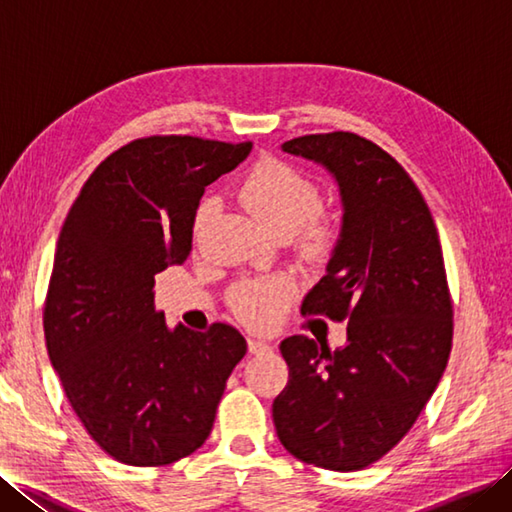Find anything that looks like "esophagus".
Returning <instances> with one entry per match:
<instances>
[{
    "label": "esophagus",
    "instance_id": "34e87169",
    "mask_svg": "<svg viewBox=\"0 0 512 512\" xmlns=\"http://www.w3.org/2000/svg\"><path fill=\"white\" fill-rule=\"evenodd\" d=\"M248 352L250 354H266L270 352V343H266L264 339H248Z\"/></svg>",
    "mask_w": 512,
    "mask_h": 512
}]
</instances>
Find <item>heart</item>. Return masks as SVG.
<instances>
[{
    "label": "heart",
    "mask_w": 512,
    "mask_h": 512,
    "mask_svg": "<svg viewBox=\"0 0 512 512\" xmlns=\"http://www.w3.org/2000/svg\"><path fill=\"white\" fill-rule=\"evenodd\" d=\"M239 200L255 220L275 235L299 231L303 253L323 257L339 239V222L330 213L317 211L321 189L306 173L286 160L264 158L250 169L239 187ZM217 213V198L206 195L193 215V237L200 239ZM295 295V284L286 277L246 279L231 290V310L248 325H270L284 314Z\"/></svg>",
    "instance_id": "obj_1"
}]
</instances>
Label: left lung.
I'll return each mask as SVG.
<instances>
[{"label":"left lung","instance_id":"left-lung-1","mask_svg":"<svg viewBox=\"0 0 512 512\" xmlns=\"http://www.w3.org/2000/svg\"><path fill=\"white\" fill-rule=\"evenodd\" d=\"M339 182L341 237L301 314L347 323L330 350L288 336V385L273 402L277 436L297 460L361 471L407 436L436 391L453 341V303L438 228L396 158L352 132L281 145Z\"/></svg>","mask_w":512,"mask_h":512}]
</instances>
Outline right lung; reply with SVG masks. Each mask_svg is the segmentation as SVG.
I'll list each match as a JSON object with an SVG mask.
<instances>
[{
	"label": "right lung",
	"mask_w": 512,
	"mask_h": 512,
	"mask_svg": "<svg viewBox=\"0 0 512 512\" xmlns=\"http://www.w3.org/2000/svg\"><path fill=\"white\" fill-rule=\"evenodd\" d=\"M250 149L198 136L132 140L94 169L65 217L43 332L74 413L118 462L167 466L200 449L246 354L226 323L169 330L154 277L189 257L204 187Z\"/></svg>",
	"instance_id": "right-lung-1"
}]
</instances>
